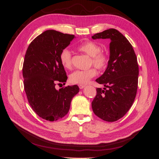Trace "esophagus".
Here are the masks:
<instances>
[{"instance_id":"34e87169","label":"esophagus","mask_w":159,"mask_h":159,"mask_svg":"<svg viewBox=\"0 0 159 159\" xmlns=\"http://www.w3.org/2000/svg\"><path fill=\"white\" fill-rule=\"evenodd\" d=\"M79 86V88H80V89H83L84 87H85V85H78Z\"/></svg>"}]
</instances>
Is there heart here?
<instances>
[{"label":"heart","mask_w":159,"mask_h":159,"mask_svg":"<svg viewBox=\"0 0 159 159\" xmlns=\"http://www.w3.org/2000/svg\"><path fill=\"white\" fill-rule=\"evenodd\" d=\"M79 51L84 53L90 57V65H93L96 68L102 70L107 65L108 56L103 51L97 43L92 41H86L80 45L78 48ZM61 64L66 68H71V54L68 49L61 50L60 55ZM97 74V71L93 68L86 70H77L70 75V81L71 84L82 85L88 81Z\"/></svg>","instance_id":"heart-1"}]
</instances>
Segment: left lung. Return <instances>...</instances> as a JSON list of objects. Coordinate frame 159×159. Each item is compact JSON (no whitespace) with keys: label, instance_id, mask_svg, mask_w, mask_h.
<instances>
[{"label":"left lung","instance_id":"1","mask_svg":"<svg viewBox=\"0 0 159 159\" xmlns=\"http://www.w3.org/2000/svg\"><path fill=\"white\" fill-rule=\"evenodd\" d=\"M91 38L111 40L107 67L95 80L105 88L96 89L97 95L91 107L100 119L116 121L127 113L136 97L139 77L137 56L129 40L113 28L95 34Z\"/></svg>","mask_w":159,"mask_h":159}]
</instances>
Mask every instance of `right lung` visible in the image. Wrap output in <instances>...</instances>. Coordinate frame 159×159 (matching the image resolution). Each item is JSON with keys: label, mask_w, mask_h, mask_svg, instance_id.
Wrapping results in <instances>:
<instances>
[{"label": "right lung", "mask_w": 159, "mask_h": 159, "mask_svg": "<svg viewBox=\"0 0 159 159\" xmlns=\"http://www.w3.org/2000/svg\"><path fill=\"white\" fill-rule=\"evenodd\" d=\"M74 38L56 30H46L30 43L26 52L22 75L28 101L38 116L47 121L64 117L72 98L79 92L77 85L55 88L57 82L65 84L68 79L60 55Z\"/></svg>", "instance_id": "add662e5"}]
</instances>
